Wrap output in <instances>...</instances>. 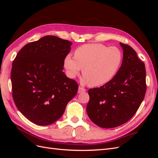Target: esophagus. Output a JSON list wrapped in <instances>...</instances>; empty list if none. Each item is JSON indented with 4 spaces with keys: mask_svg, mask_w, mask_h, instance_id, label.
Segmentation results:
<instances>
[{
    "mask_svg": "<svg viewBox=\"0 0 158 158\" xmlns=\"http://www.w3.org/2000/svg\"><path fill=\"white\" fill-rule=\"evenodd\" d=\"M84 92H85V88H82V87H79V88H78V92L79 94Z\"/></svg>",
    "mask_w": 158,
    "mask_h": 158,
    "instance_id": "1",
    "label": "esophagus"
}]
</instances>
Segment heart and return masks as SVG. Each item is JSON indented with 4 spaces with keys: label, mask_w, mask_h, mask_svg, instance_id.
I'll return each mask as SVG.
<instances>
[{
    "label": "heart",
    "mask_w": 158,
    "mask_h": 158,
    "mask_svg": "<svg viewBox=\"0 0 158 158\" xmlns=\"http://www.w3.org/2000/svg\"><path fill=\"white\" fill-rule=\"evenodd\" d=\"M123 59V52L117 47L86 44L75 51L74 57L66 56L64 66L70 78H75L82 69L84 82L99 86L109 82L116 75Z\"/></svg>",
    "instance_id": "1"
}]
</instances>
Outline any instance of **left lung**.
<instances>
[{
  "label": "left lung",
  "mask_w": 158,
  "mask_h": 158,
  "mask_svg": "<svg viewBox=\"0 0 158 158\" xmlns=\"http://www.w3.org/2000/svg\"><path fill=\"white\" fill-rule=\"evenodd\" d=\"M122 64L109 82L89 89L86 111L90 120L99 127L110 128L123 125L135 115L144 98L146 69L136 51L120 42Z\"/></svg>",
  "instance_id": "left-lung-1"
}]
</instances>
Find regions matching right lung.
<instances>
[{
  "instance_id": "right-lung-1",
  "label": "right lung",
  "mask_w": 158,
  "mask_h": 158,
  "mask_svg": "<svg viewBox=\"0 0 158 158\" xmlns=\"http://www.w3.org/2000/svg\"><path fill=\"white\" fill-rule=\"evenodd\" d=\"M72 42L46 35L23 46L11 70L12 98L18 109L40 126L55 123L77 94L78 85L63 72Z\"/></svg>"
}]
</instances>
